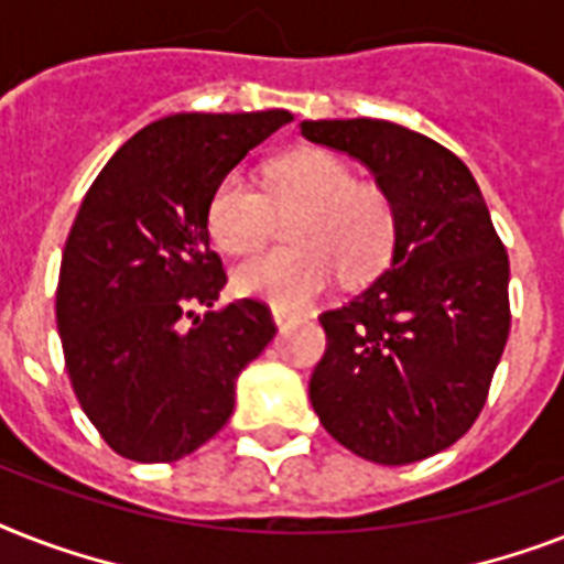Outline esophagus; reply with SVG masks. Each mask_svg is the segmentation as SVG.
I'll list each match as a JSON object with an SVG mask.
<instances>
[{
	"mask_svg": "<svg viewBox=\"0 0 564 564\" xmlns=\"http://www.w3.org/2000/svg\"><path fill=\"white\" fill-rule=\"evenodd\" d=\"M272 318H274V325L281 327V325H286V322H292V318H295V313L286 307H272Z\"/></svg>",
	"mask_w": 564,
	"mask_h": 564,
	"instance_id": "obj_1",
	"label": "esophagus"
}]
</instances>
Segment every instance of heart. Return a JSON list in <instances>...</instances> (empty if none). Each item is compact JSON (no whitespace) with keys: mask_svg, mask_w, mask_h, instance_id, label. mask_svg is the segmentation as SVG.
Listing matches in <instances>:
<instances>
[{"mask_svg":"<svg viewBox=\"0 0 564 564\" xmlns=\"http://www.w3.org/2000/svg\"><path fill=\"white\" fill-rule=\"evenodd\" d=\"M290 221L299 248L257 254L234 269V290L272 307H304L334 283L375 278L398 246L392 195L371 181H357L343 158L330 152H292L265 172V193L239 172L219 181L207 204V230L228 254H248Z\"/></svg>","mask_w":564,"mask_h":564,"instance_id":"heart-1","label":"heart"}]
</instances>
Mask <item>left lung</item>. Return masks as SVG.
<instances>
[{
    "label": "left lung",
    "mask_w": 564,
    "mask_h": 564,
    "mask_svg": "<svg viewBox=\"0 0 564 564\" xmlns=\"http://www.w3.org/2000/svg\"><path fill=\"white\" fill-rule=\"evenodd\" d=\"M392 195V263L318 316L310 401L330 436L380 465L451 447L480 415L509 336V257L477 181L445 145L386 119L301 122Z\"/></svg>",
    "instance_id": "left-lung-1"
}]
</instances>
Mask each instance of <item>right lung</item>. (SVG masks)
I'll return each instance as SVG.
<instances>
[{"label":"right lung","instance_id":"right-lung-1","mask_svg":"<svg viewBox=\"0 0 564 564\" xmlns=\"http://www.w3.org/2000/svg\"><path fill=\"white\" fill-rule=\"evenodd\" d=\"M290 119V110L163 117L84 195L61 260L57 334L75 398L126 459L175 463L216 436L239 371L272 343L278 327L260 301L210 310L228 278L210 251L207 204Z\"/></svg>","mask_w":564,"mask_h":564}]
</instances>
